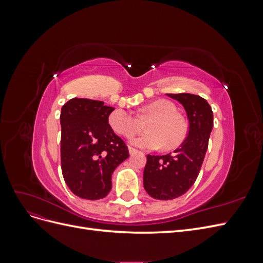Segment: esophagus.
<instances>
[{
  "mask_svg": "<svg viewBox=\"0 0 263 263\" xmlns=\"http://www.w3.org/2000/svg\"><path fill=\"white\" fill-rule=\"evenodd\" d=\"M128 150H129V154H130V155H134V154L138 153V150H137V149H135V148H133V147H128Z\"/></svg>",
  "mask_w": 263,
  "mask_h": 263,
  "instance_id": "obj_1",
  "label": "esophagus"
}]
</instances>
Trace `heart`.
<instances>
[{"mask_svg":"<svg viewBox=\"0 0 263 263\" xmlns=\"http://www.w3.org/2000/svg\"><path fill=\"white\" fill-rule=\"evenodd\" d=\"M148 122V132L134 139V144L142 148L157 149L164 145L165 149L179 147L186 138L187 126L171 102L157 100L148 103L139 110L138 117L125 109H116L108 116L113 130L130 138L142 128V122Z\"/></svg>","mask_w":263,"mask_h":263,"instance_id":"1","label":"heart"}]
</instances>
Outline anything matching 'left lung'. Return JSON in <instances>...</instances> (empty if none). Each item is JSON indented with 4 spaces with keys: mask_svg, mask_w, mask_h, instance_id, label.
Segmentation results:
<instances>
[{
    "mask_svg": "<svg viewBox=\"0 0 263 263\" xmlns=\"http://www.w3.org/2000/svg\"><path fill=\"white\" fill-rule=\"evenodd\" d=\"M166 95L185 108L190 128L187 137L172 154L147 156L144 187L151 197L161 201L177 198L194 184L213 129V110L205 99L190 93Z\"/></svg>",
    "mask_w": 263,
    "mask_h": 263,
    "instance_id": "1",
    "label": "left lung"
}]
</instances>
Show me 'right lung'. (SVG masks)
<instances>
[{"label":"right lung","instance_id":"add662e5","mask_svg":"<svg viewBox=\"0 0 263 263\" xmlns=\"http://www.w3.org/2000/svg\"><path fill=\"white\" fill-rule=\"evenodd\" d=\"M113 107L90 99H71L61 107V170L71 192L100 200L112 189V174L129 157L128 147L108 124Z\"/></svg>","mask_w":263,"mask_h":263}]
</instances>
